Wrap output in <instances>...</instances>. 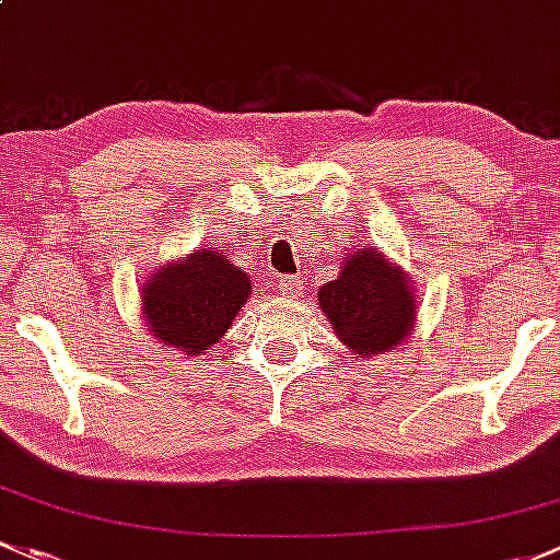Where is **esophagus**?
<instances>
[{"mask_svg": "<svg viewBox=\"0 0 560 560\" xmlns=\"http://www.w3.org/2000/svg\"><path fill=\"white\" fill-rule=\"evenodd\" d=\"M278 291L282 296H299L304 291V280L296 278V275H288V278L278 280Z\"/></svg>", "mask_w": 560, "mask_h": 560, "instance_id": "34e87169", "label": "esophagus"}]
</instances>
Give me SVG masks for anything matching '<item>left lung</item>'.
<instances>
[{
    "mask_svg": "<svg viewBox=\"0 0 560 560\" xmlns=\"http://www.w3.org/2000/svg\"><path fill=\"white\" fill-rule=\"evenodd\" d=\"M412 282L377 247H355L339 278L318 288V304L337 337L359 359L394 353L412 334Z\"/></svg>",
    "mask_w": 560,
    "mask_h": 560,
    "instance_id": "1",
    "label": "left lung"
}]
</instances>
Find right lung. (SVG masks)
Returning <instances> with one entry per match:
<instances>
[{
    "mask_svg": "<svg viewBox=\"0 0 560 560\" xmlns=\"http://www.w3.org/2000/svg\"><path fill=\"white\" fill-rule=\"evenodd\" d=\"M250 291L247 272L205 247L180 261L164 264L145 280L142 315L159 342L196 355L229 331Z\"/></svg>",
    "mask_w": 560,
    "mask_h": 560,
    "instance_id": "1",
    "label": "right lung"
}]
</instances>
